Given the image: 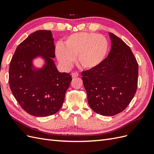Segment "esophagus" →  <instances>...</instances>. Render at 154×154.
I'll return each instance as SVG.
<instances>
[{
	"label": "esophagus",
	"mask_w": 154,
	"mask_h": 154,
	"mask_svg": "<svg viewBox=\"0 0 154 154\" xmlns=\"http://www.w3.org/2000/svg\"><path fill=\"white\" fill-rule=\"evenodd\" d=\"M79 76V73L77 72H74L72 73V78H76Z\"/></svg>",
	"instance_id": "esophagus-1"
}]
</instances>
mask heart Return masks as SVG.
Returning <instances> with one entry per match:
<instances>
[{"mask_svg":"<svg viewBox=\"0 0 154 154\" xmlns=\"http://www.w3.org/2000/svg\"><path fill=\"white\" fill-rule=\"evenodd\" d=\"M109 50V42L102 35L80 32L69 36L63 46L58 45L56 55L64 67H70L75 61L85 69L98 66L105 60Z\"/></svg>","mask_w":154,"mask_h":154,"instance_id":"obj_1","label":"heart"}]
</instances>
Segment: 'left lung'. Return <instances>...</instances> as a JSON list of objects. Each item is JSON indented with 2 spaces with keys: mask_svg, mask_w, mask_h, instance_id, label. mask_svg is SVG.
I'll return each mask as SVG.
<instances>
[{
  "mask_svg": "<svg viewBox=\"0 0 154 154\" xmlns=\"http://www.w3.org/2000/svg\"><path fill=\"white\" fill-rule=\"evenodd\" d=\"M111 50L96 67L82 72L88 103L96 113L114 116L124 110L136 94L138 63L129 46L109 32Z\"/></svg>",
  "mask_w": 154,
  "mask_h": 154,
  "instance_id": "1",
  "label": "left lung"
}]
</instances>
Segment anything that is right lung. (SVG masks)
I'll list each match as a JSON object with an SVG mask.
<instances>
[{"label": "right lung", "mask_w": 154, "mask_h": 154, "mask_svg": "<svg viewBox=\"0 0 154 154\" xmlns=\"http://www.w3.org/2000/svg\"><path fill=\"white\" fill-rule=\"evenodd\" d=\"M53 40L51 31L34 32L18 45L10 64L9 84L14 97L27 113L38 117L61 109L72 80L71 74L60 72L55 66ZM37 55L43 57L46 65L35 72L31 61Z\"/></svg>", "instance_id": "1"}]
</instances>
